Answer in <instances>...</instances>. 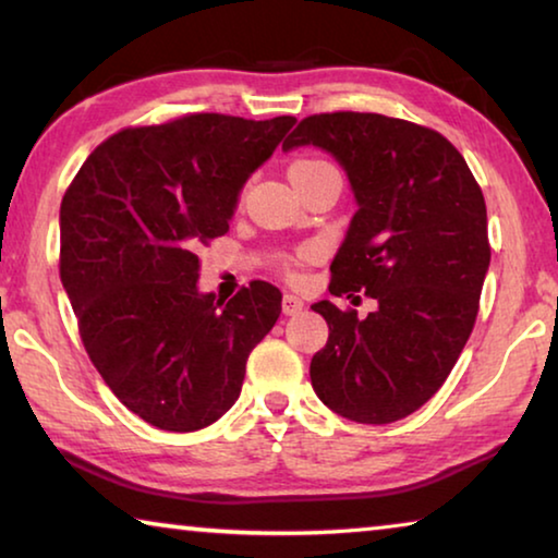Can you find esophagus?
Segmentation results:
<instances>
[{"label":"esophagus","instance_id":"esophagus-1","mask_svg":"<svg viewBox=\"0 0 558 558\" xmlns=\"http://www.w3.org/2000/svg\"><path fill=\"white\" fill-rule=\"evenodd\" d=\"M302 310H304V302L296 294H284V299H281V312H284L287 317H294V314H299Z\"/></svg>","mask_w":558,"mask_h":558}]
</instances>
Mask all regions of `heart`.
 <instances>
[{"label": "heart", "mask_w": 558, "mask_h": 558, "mask_svg": "<svg viewBox=\"0 0 558 558\" xmlns=\"http://www.w3.org/2000/svg\"><path fill=\"white\" fill-rule=\"evenodd\" d=\"M327 166H329L327 160H319V158H296L292 168H289V175L312 173V171H319V168H327ZM289 277H296V271L289 269Z\"/></svg>", "instance_id": "b5f03b06"}]
</instances>
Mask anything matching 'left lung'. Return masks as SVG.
<instances>
[{
    "instance_id": "1",
    "label": "left lung",
    "mask_w": 558,
    "mask_h": 558,
    "mask_svg": "<svg viewBox=\"0 0 558 558\" xmlns=\"http://www.w3.org/2000/svg\"><path fill=\"white\" fill-rule=\"evenodd\" d=\"M299 145L335 156L357 201L329 292L365 289L377 302L362 319L329 299L312 304L329 325L312 387L347 420L395 423L440 390L473 332L490 264L486 201L456 145L408 120L322 112L281 148Z\"/></svg>"
}]
</instances>
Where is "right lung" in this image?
I'll use <instances>...</instances> for the list:
<instances>
[{"label":"right lung","instance_id":"right-lung-1","mask_svg":"<svg viewBox=\"0 0 558 558\" xmlns=\"http://www.w3.org/2000/svg\"><path fill=\"white\" fill-rule=\"evenodd\" d=\"M296 118L196 112L100 143L60 206V277L93 365L128 410L171 433L236 402L248 354L281 314L252 281L198 292V244L229 231L239 193Z\"/></svg>","mask_w":558,"mask_h":558}]
</instances>
